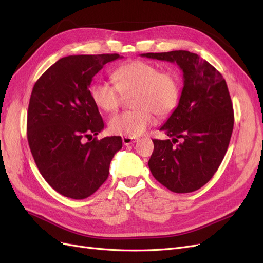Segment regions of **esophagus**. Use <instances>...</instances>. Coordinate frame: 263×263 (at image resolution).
Listing matches in <instances>:
<instances>
[{"label": "esophagus", "mask_w": 263, "mask_h": 263, "mask_svg": "<svg viewBox=\"0 0 263 263\" xmlns=\"http://www.w3.org/2000/svg\"><path fill=\"white\" fill-rule=\"evenodd\" d=\"M122 140H123V144H124L125 146L134 145L135 142L137 141V139H135V138H130V137H123V138H122Z\"/></svg>", "instance_id": "34e87169"}]
</instances>
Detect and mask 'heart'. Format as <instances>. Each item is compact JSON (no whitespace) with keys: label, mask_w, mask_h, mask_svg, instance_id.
<instances>
[{"label":"heart","mask_w":263,"mask_h":263,"mask_svg":"<svg viewBox=\"0 0 263 263\" xmlns=\"http://www.w3.org/2000/svg\"><path fill=\"white\" fill-rule=\"evenodd\" d=\"M115 84L94 82L90 95L95 106L104 112H114L124 95H132V110L109 118L108 129L119 136L137 138L144 135L159 116L171 114L181 97V82L172 70H161L155 63L133 60L114 70Z\"/></svg>","instance_id":"b5f03b06"}]
</instances>
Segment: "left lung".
Returning <instances> with one entry per match:
<instances>
[{
	"instance_id": "1",
	"label": "left lung",
	"mask_w": 263,
	"mask_h": 263,
	"mask_svg": "<svg viewBox=\"0 0 263 263\" xmlns=\"http://www.w3.org/2000/svg\"><path fill=\"white\" fill-rule=\"evenodd\" d=\"M140 55L174 62L183 71L179 104L160 128L171 139H153L148 165L172 192H193L217 171L232 137L234 108L226 81L211 63L186 50Z\"/></svg>"
}]
</instances>
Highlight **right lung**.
I'll use <instances>...</instances> for the list:
<instances>
[{"label":"right lung","instance_id":"add662e5","mask_svg":"<svg viewBox=\"0 0 263 263\" xmlns=\"http://www.w3.org/2000/svg\"><path fill=\"white\" fill-rule=\"evenodd\" d=\"M118 53L78 54L59 59L36 81L27 112V139L47 183L73 200L89 197L104 183L119 136L93 138L104 128L89 86Z\"/></svg>","mask_w":263,"mask_h":263}]
</instances>
